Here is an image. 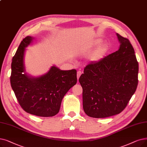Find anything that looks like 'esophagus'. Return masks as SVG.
<instances>
[{
    "mask_svg": "<svg viewBox=\"0 0 147 147\" xmlns=\"http://www.w3.org/2000/svg\"><path fill=\"white\" fill-rule=\"evenodd\" d=\"M82 74V72L80 71H78L77 73V77H78V80H79V78L80 76V75Z\"/></svg>",
    "mask_w": 147,
    "mask_h": 147,
    "instance_id": "34e87169",
    "label": "esophagus"
}]
</instances>
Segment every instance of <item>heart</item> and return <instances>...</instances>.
Masks as SVG:
<instances>
[{
    "label": "heart",
    "instance_id": "obj_1",
    "mask_svg": "<svg viewBox=\"0 0 147 147\" xmlns=\"http://www.w3.org/2000/svg\"><path fill=\"white\" fill-rule=\"evenodd\" d=\"M102 42L101 40H97L94 41L92 45L97 46ZM109 49V46L107 43L102 44L101 45L98 46L94 52L89 56V60L92 62H96L101 61L105 58L107 54L108 50Z\"/></svg>",
    "mask_w": 147,
    "mask_h": 147
}]
</instances>
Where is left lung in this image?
Segmentation results:
<instances>
[{
	"label": "left lung",
	"instance_id": "1",
	"mask_svg": "<svg viewBox=\"0 0 147 147\" xmlns=\"http://www.w3.org/2000/svg\"><path fill=\"white\" fill-rule=\"evenodd\" d=\"M119 49L84 69L79 81L83 89V108L88 116L103 118L119 114L137 88L139 71L129 40L117 34Z\"/></svg>",
	"mask_w": 147,
	"mask_h": 147
}]
</instances>
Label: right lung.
Segmentation results:
<instances>
[{
  "instance_id": "1",
  "label": "right lung",
  "mask_w": 147,
  "mask_h": 147,
  "mask_svg": "<svg viewBox=\"0 0 147 147\" xmlns=\"http://www.w3.org/2000/svg\"><path fill=\"white\" fill-rule=\"evenodd\" d=\"M33 39L30 36L24 38L12 58L11 85L24 111L38 117H53L59 112L64 95L77 83V71L61 70L53 65L39 77L28 75L24 53Z\"/></svg>"
}]
</instances>
